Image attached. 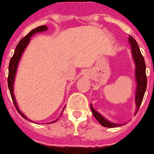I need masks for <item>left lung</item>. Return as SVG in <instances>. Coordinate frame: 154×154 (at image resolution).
Masks as SVG:
<instances>
[{"label":"left lung","mask_w":154,"mask_h":154,"mask_svg":"<svg viewBox=\"0 0 154 154\" xmlns=\"http://www.w3.org/2000/svg\"><path fill=\"white\" fill-rule=\"evenodd\" d=\"M129 42L131 43L132 49V54L133 58L135 63V77H136V82H137V90H136V94H135V103H136V112L140 109L141 103L144 99V93L146 91L147 87V77H146V66L144 62V56L141 54V52L139 48L137 42L132 36H130ZM92 113L94 117L96 118V120L100 122L102 126L105 127H117V126H122L121 124H115L107 121L105 118H103L101 115L94 110L92 106L91 105ZM135 112V113H136Z\"/></svg>","instance_id":"obj_1"}]
</instances>
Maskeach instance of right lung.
<instances>
[{"label": "right lung", "mask_w": 154, "mask_h": 154, "mask_svg": "<svg viewBox=\"0 0 154 154\" xmlns=\"http://www.w3.org/2000/svg\"><path fill=\"white\" fill-rule=\"evenodd\" d=\"M48 29V28L45 26V25H43V26H39L37 27L35 29H32L31 31L30 32L26 35V36L21 39V41L19 42V44L17 45L16 48H15V51H14V53L13 56L10 59V64H9V75H8V87H9V90H10V95H11V98H12V100H13V103L16 108L17 111L19 112V113L23 118H25V119H28L27 117H25L23 113L21 111H19V108H18V105H17L16 100H15V98H14V77H15V73H16L17 67H18V63H19V61L20 60V57L22 55L23 52L24 51V49L26 48V46L28 45V42L30 41V37L34 33L36 32H42V31H45ZM29 120V119H28ZM32 122V121H31ZM55 122V121H54Z\"/></svg>", "instance_id": "right-lung-1"}]
</instances>
